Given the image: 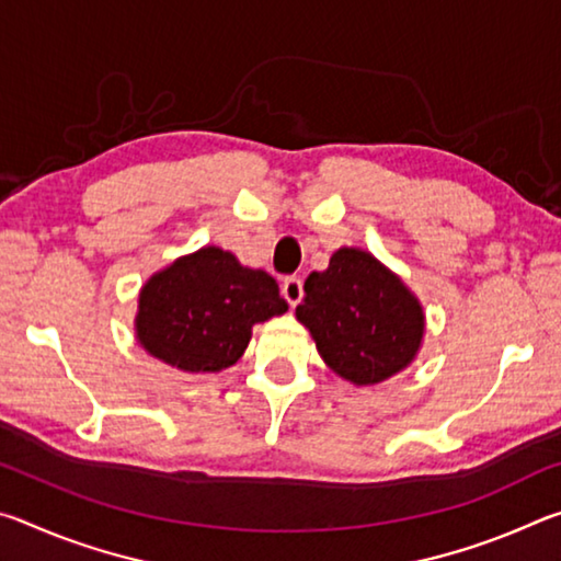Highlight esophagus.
Segmentation results:
<instances>
[{
    "instance_id": "esophagus-1",
    "label": "esophagus",
    "mask_w": 561,
    "mask_h": 561,
    "mask_svg": "<svg viewBox=\"0 0 561 561\" xmlns=\"http://www.w3.org/2000/svg\"><path fill=\"white\" fill-rule=\"evenodd\" d=\"M282 297L287 299L289 307H297L304 297V284L299 277H287L282 282Z\"/></svg>"
}]
</instances>
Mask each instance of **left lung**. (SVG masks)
I'll list each match as a JSON object with an SVG mask.
<instances>
[{
	"label": "left lung",
	"mask_w": 561,
	"mask_h": 561,
	"mask_svg": "<svg viewBox=\"0 0 561 561\" xmlns=\"http://www.w3.org/2000/svg\"><path fill=\"white\" fill-rule=\"evenodd\" d=\"M304 294L297 319L311 331L327 366L346 381L381 383L417 354L421 304L368 252H334L327 272L309 274Z\"/></svg>",
	"instance_id": "left-lung-1"
}]
</instances>
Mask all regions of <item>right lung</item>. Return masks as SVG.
<instances>
[{
	"label": "right lung",
	"instance_id": "add662e5",
	"mask_svg": "<svg viewBox=\"0 0 561 561\" xmlns=\"http://www.w3.org/2000/svg\"><path fill=\"white\" fill-rule=\"evenodd\" d=\"M287 311L279 284L234 254L205 247L158 272L140 291L136 331L148 354L183 371H222L252 327Z\"/></svg>",
	"mask_w": 561,
	"mask_h": 561
}]
</instances>
